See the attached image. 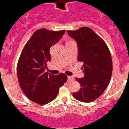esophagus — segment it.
<instances>
[{
    "label": "esophagus",
    "mask_w": 129,
    "mask_h": 129,
    "mask_svg": "<svg viewBox=\"0 0 129 129\" xmlns=\"http://www.w3.org/2000/svg\"><path fill=\"white\" fill-rule=\"evenodd\" d=\"M68 81H70L71 79H74V77L73 76H68Z\"/></svg>",
    "instance_id": "34e87169"
}]
</instances>
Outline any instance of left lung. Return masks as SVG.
I'll return each mask as SVG.
<instances>
[{
	"mask_svg": "<svg viewBox=\"0 0 129 129\" xmlns=\"http://www.w3.org/2000/svg\"><path fill=\"white\" fill-rule=\"evenodd\" d=\"M68 35L77 43L78 61L83 62V78H76L80 90L73 97L81 102L89 103L103 94L110 81L112 61L110 52L103 40L88 27L77 30H67Z\"/></svg>",
	"mask_w": 129,
	"mask_h": 129,
	"instance_id": "left-lung-1",
	"label": "left lung"
}]
</instances>
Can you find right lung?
Returning <instances> with one entry per match:
<instances>
[{
    "label": "right lung",
    "instance_id": "obj_1",
    "mask_svg": "<svg viewBox=\"0 0 129 129\" xmlns=\"http://www.w3.org/2000/svg\"><path fill=\"white\" fill-rule=\"evenodd\" d=\"M65 30L39 29L27 42L17 64L19 85L31 101L45 105L56 98L59 88L67 82L64 74L55 76L46 72L50 61V48L62 38Z\"/></svg>",
    "mask_w": 129,
    "mask_h": 129
}]
</instances>
